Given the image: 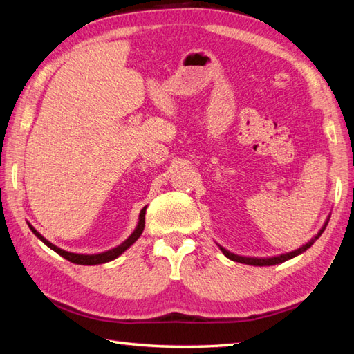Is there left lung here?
Returning <instances> with one entry per match:
<instances>
[{"instance_id":"8db88e82","label":"left lung","mask_w":354,"mask_h":354,"mask_svg":"<svg viewBox=\"0 0 354 354\" xmlns=\"http://www.w3.org/2000/svg\"><path fill=\"white\" fill-rule=\"evenodd\" d=\"M328 219H330V217H327L324 225H322V227H321V230L309 240V242H306L303 246H299V248H297V250H293V251H290V252L272 255V257H250V255H248V257H246V255H239V254H234V252L228 251L227 248H223V246L219 245V243H216V245L219 246V250L222 251V254L225 255V257H228V259L232 260V261L243 263V265H250V266H274V265H280V263L288 261V260H290V259H293V257H297V255L303 254V252H306L307 250H309V248H310L315 242H317L318 237L322 234V232H324V230H326V227H327V223H328Z\"/></svg>"}]
</instances>
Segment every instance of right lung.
Listing matches in <instances>:
<instances>
[{"label":"right lung","instance_id":"right-lung-1","mask_svg":"<svg viewBox=\"0 0 354 354\" xmlns=\"http://www.w3.org/2000/svg\"><path fill=\"white\" fill-rule=\"evenodd\" d=\"M146 208L147 205L141 209L140 212V216H138V222H137V227H135V230L131 232V236L127 237L126 240H123L122 243L117 245L115 248H111V250L108 251H103V252H99V254H77V252H70V251H65L62 250V248H59L56 245H53L51 242H48L47 239H45L41 232H37L35 230L33 225L28 223V228L32 230L33 234L41 240L42 243L47 245L50 250H53L55 252H57L61 257L66 259L71 263H76V265H84V266H94V265H103V263H108V261H112L115 260L117 257H120L126 250H129V248L137 242V240L140 239L142 230H145V217H146Z\"/></svg>","mask_w":354,"mask_h":354}]
</instances>
